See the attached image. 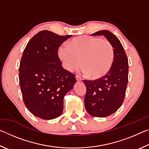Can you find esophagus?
Masks as SVG:
<instances>
[{
	"mask_svg": "<svg viewBox=\"0 0 149 149\" xmlns=\"http://www.w3.org/2000/svg\"><path fill=\"white\" fill-rule=\"evenodd\" d=\"M75 79H76V80L77 81H82V79L80 77H79V76H75Z\"/></svg>",
	"mask_w": 149,
	"mask_h": 149,
	"instance_id": "obj_1",
	"label": "esophagus"
}]
</instances>
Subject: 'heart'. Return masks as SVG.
<instances>
[{"mask_svg":"<svg viewBox=\"0 0 149 149\" xmlns=\"http://www.w3.org/2000/svg\"><path fill=\"white\" fill-rule=\"evenodd\" d=\"M58 56L68 71L77 68L81 60L82 74L98 79L110 70L114 60V50L107 39L82 36L72 39L68 45L60 46Z\"/></svg>","mask_w":149,"mask_h":149,"instance_id":"obj_1","label":"heart"}]
</instances>
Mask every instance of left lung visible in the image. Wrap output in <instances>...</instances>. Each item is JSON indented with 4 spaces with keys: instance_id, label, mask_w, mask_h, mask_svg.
Wrapping results in <instances>:
<instances>
[{
    "instance_id": "obj_1",
    "label": "left lung",
    "mask_w": 149,
    "mask_h": 149,
    "mask_svg": "<svg viewBox=\"0 0 149 149\" xmlns=\"http://www.w3.org/2000/svg\"><path fill=\"white\" fill-rule=\"evenodd\" d=\"M103 35L112 45L114 60L104 76L94 81L84 80L86 87L84 104L87 112L94 117L108 116L119 109L124 100L128 82V60L122 43L108 30L92 34Z\"/></svg>"
}]
</instances>
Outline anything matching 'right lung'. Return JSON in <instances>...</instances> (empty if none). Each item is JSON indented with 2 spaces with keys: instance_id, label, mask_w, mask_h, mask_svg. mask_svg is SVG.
<instances>
[{
  "instance_id": "right-lung-1",
  "label": "right lung",
  "mask_w": 149,
  "mask_h": 149,
  "mask_svg": "<svg viewBox=\"0 0 149 149\" xmlns=\"http://www.w3.org/2000/svg\"><path fill=\"white\" fill-rule=\"evenodd\" d=\"M71 37L43 30L25 48L19 68V85L25 105L37 118L60 116L64 96L77 81L75 75L63 68L58 56L60 45Z\"/></svg>"
}]
</instances>
